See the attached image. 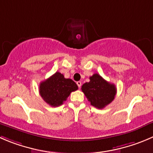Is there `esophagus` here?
Wrapping results in <instances>:
<instances>
[{
    "label": "esophagus",
    "instance_id": "1",
    "mask_svg": "<svg viewBox=\"0 0 153 153\" xmlns=\"http://www.w3.org/2000/svg\"><path fill=\"white\" fill-rule=\"evenodd\" d=\"M76 84H77V85L79 88H80L81 85H82V82H81L80 81H78V82H76Z\"/></svg>",
    "mask_w": 153,
    "mask_h": 153
}]
</instances>
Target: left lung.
<instances>
[{
  "label": "left lung",
  "instance_id": "8db88e82",
  "mask_svg": "<svg viewBox=\"0 0 153 153\" xmlns=\"http://www.w3.org/2000/svg\"><path fill=\"white\" fill-rule=\"evenodd\" d=\"M90 81L82 85V92L93 107L103 109L114 100L116 88L97 74L89 77Z\"/></svg>",
  "mask_w": 153,
  "mask_h": 153
}]
</instances>
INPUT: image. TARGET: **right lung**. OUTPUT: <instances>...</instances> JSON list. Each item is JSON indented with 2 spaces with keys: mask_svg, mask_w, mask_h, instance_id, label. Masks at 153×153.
Masks as SVG:
<instances>
[{
  "mask_svg": "<svg viewBox=\"0 0 153 153\" xmlns=\"http://www.w3.org/2000/svg\"><path fill=\"white\" fill-rule=\"evenodd\" d=\"M77 89V85L72 79H66L59 72L41 82L39 88L43 99L52 107L62 105L70 94Z\"/></svg>",
  "mask_w": 153,
  "mask_h": 153,
  "instance_id": "add662e5",
  "label": "right lung"
}]
</instances>
